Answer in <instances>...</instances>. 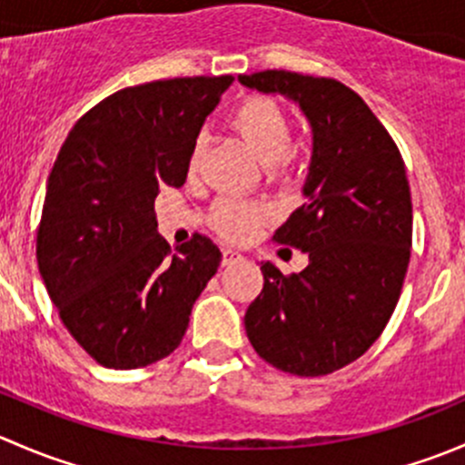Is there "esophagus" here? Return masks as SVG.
I'll use <instances>...</instances> for the list:
<instances>
[{
    "label": "esophagus",
    "instance_id": "1",
    "mask_svg": "<svg viewBox=\"0 0 465 465\" xmlns=\"http://www.w3.org/2000/svg\"><path fill=\"white\" fill-rule=\"evenodd\" d=\"M241 259H242V256L238 254V252H233V250H224L223 252V265H233V262H238Z\"/></svg>",
    "mask_w": 465,
    "mask_h": 465
}]
</instances>
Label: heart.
I'll return each mask as SVG.
<instances>
[{"mask_svg": "<svg viewBox=\"0 0 465 465\" xmlns=\"http://www.w3.org/2000/svg\"><path fill=\"white\" fill-rule=\"evenodd\" d=\"M232 128L241 134V139L252 148V153L262 163L272 166H288L292 162V124L283 107L265 96H254L242 101L232 114ZM204 139H195L189 157V171L193 173L200 163ZM267 206L247 200L223 198L213 209V227L232 241H245L256 227L267 218Z\"/></svg>", "mask_w": 465, "mask_h": 465, "instance_id": "1", "label": "heart"}]
</instances>
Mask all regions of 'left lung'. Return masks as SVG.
Returning a JSON list of instances; mask_svg holds the SVG:
<instances>
[{"label":"left lung","mask_w":465,"mask_h":465,"mask_svg":"<svg viewBox=\"0 0 465 465\" xmlns=\"http://www.w3.org/2000/svg\"><path fill=\"white\" fill-rule=\"evenodd\" d=\"M241 85L281 94L312 128L303 198L274 233L306 252L283 276L261 262L262 292L245 331L265 362L292 376H326L358 360L387 326L410 265L411 195L405 163L367 103L340 81L267 69Z\"/></svg>","instance_id":"left-lung-1"}]
</instances>
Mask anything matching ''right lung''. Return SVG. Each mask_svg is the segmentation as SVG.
I'll return each instance as SVG.
<instances>
[{
	"label": "right lung",
	"instance_id": "add662e5",
	"mask_svg": "<svg viewBox=\"0 0 465 465\" xmlns=\"http://www.w3.org/2000/svg\"><path fill=\"white\" fill-rule=\"evenodd\" d=\"M232 76L125 87L72 128L46 182L37 267L74 340L107 369H139L180 346L218 247L195 233L171 250L154 198L180 189L206 116Z\"/></svg>",
	"mask_w": 465,
	"mask_h": 465
}]
</instances>
